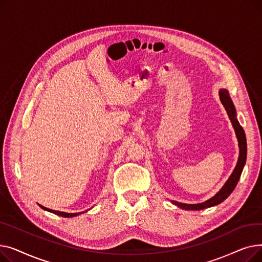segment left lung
<instances>
[{"mask_svg":"<svg viewBox=\"0 0 262 262\" xmlns=\"http://www.w3.org/2000/svg\"><path fill=\"white\" fill-rule=\"evenodd\" d=\"M219 95H220V100H221L223 106L225 107V110L227 112V115L229 117V120L232 124L233 128H235L237 138H238V142H239V158H238V162L237 166L233 170V172L231 173V175L229 176V178L227 180V182L225 183V185L222 187V189L220 190L217 193L212 196L211 199H209L208 201H206L204 203L201 204H183V203H178L175 201H172L173 204H175L178 207H181L183 209L186 210H201L204 208H208V207H212V206H215L220 203H222L224 200H226L231 192L233 191V189L236 188L241 173L243 171L244 164L246 161V153H247V147H246V137H245V133L244 129L242 128V126L240 125V123L238 122L237 118H236V109L235 106L232 104V101L229 96V93L226 89H220L219 91Z\"/></svg>","mask_w":262,"mask_h":262,"instance_id":"1","label":"left lung"}]
</instances>
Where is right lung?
<instances>
[{"label": "right lung", "instance_id": "1", "mask_svg": "<svg viewBox=\"0 0 262 262\" xmlns=\"http://www.w3.org/2000/svg\"><path fill=\"white\" fill-rule=\"evenodd\" d=\"M39 206H40V207L42 208V209H45V210H48V211L53 212V213L57 214V215H61V216H63V217H72V216H75V215L80 214V212H76V213H68V212H61V211H57V210H52V209H49V208L43 207V206H41V205H39Z\"/></svg>", "mask_w": 262, "mask_h": 262}]
</instances>
